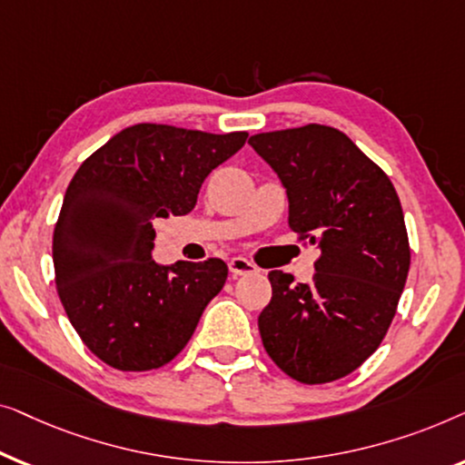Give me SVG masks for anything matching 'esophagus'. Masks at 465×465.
<instances>
[{
    "label": "esophagus",
    "mask_w": 465,
    "mask_h": 465,
    "mask_svg": "<svg viewBox=\"0 0 465 465\" xmlns=\"http://www.w3.org/2000/svg\"><path fill=\"white\" fill-rule=\"evenodd\" d=\"M230 272L232 276H246V273H257L259 267L244 257H233L230 261Z\"/></svg>",
    "instance_id": "obj_1"
}]
</instances>
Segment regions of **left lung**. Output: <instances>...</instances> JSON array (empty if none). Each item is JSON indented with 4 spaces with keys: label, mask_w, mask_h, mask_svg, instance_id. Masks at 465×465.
Masks as SVG:
<instances>
[{
    "label": "left lung",
    "mask_w": 465,
    "mask_h": 465,
    "mask_svg": "<svg viewBox=\"0 0 465 465\" xmlns=\"http://www.w3.org/2000/svg\"><path fill=\"white\" fill-rule=\"evenodd\" d=\"M289 195V227L318 244L312 282L270 272L259 316L263 348L301 383L356 371L388 332L411 267L401 200L390 176L341 130L307 124L248 139Z\"/></svg>",
    "instance_id": "8db88e82"
}]
</instances>
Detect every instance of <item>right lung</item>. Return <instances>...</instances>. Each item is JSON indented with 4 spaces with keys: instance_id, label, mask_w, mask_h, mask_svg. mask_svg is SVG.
I'll list each match as a JSON object with an SVG mask.
<instances>
[{
    "instance_id": "1",
    "label": "right lung",
    "mask_w": 465,
    "mask_h": 465,
    "mask_svg": "<svg viewBox=\"0 0 465 465\" xmlns=\"http://www.w3.org/2000/svg\"><path fill=\"white\" fill-rule=\"evenodd\" d=\"M246 136L136 124L77 168L54 225L52 261L69 322L104 364L134 372L168 364L223 289L221 259L155 263L153 221L192 213L202 183Z\"/></svg>"
}]
</instances>
